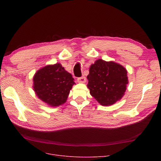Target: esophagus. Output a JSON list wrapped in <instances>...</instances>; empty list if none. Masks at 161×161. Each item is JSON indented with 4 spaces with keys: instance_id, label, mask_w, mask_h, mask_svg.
Wrapping results in <instances>:
<instances>
[{
    "instance_id": "1",
    "label": "esophagus",
    "mask_w": 161,
    "mask_h": 161,
    "mask_svg": "<svg viewBox=\"0 0 161 161\" xmlns=\"http://www.w3.org/2000/svg\"><path fill=\"white\" fill-rule=\"evenodd\" d=\"M78 81L79 83H85L86 81V78L85 76H82V77L78 78Z\"/></svg>"
}]
</instances>
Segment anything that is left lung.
Masks as SVG:
<instances>
[{
	"label": "left lung",
	"mask_w": 161,
	"mask_h": 161,
	"mask_svg": "<svg viewBox=\"0 0 161 161\" xmlns=\"http://www.w3.org/2000/svg\"><path fill=\"white\" fill-rule=\"evenodd\" d=\"M87 78L91 95L104 106L121 100L129 83L127 71L122 65L100 58L91 65Z\"/></svg>",
	"instance_id": "obj_1"
}]
</instances>
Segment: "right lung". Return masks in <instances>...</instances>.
<instances>
[{
    "instance_id": "1",
    "label": "right lung",
    "mask_w": 161,
    "mask_h": 161,
    "mask_svg": "<svg viewBox=\"0 0 161 161\" xmlns=\"http://www.w3.org/2000/svg\"><path fill=\"white\" fill-rule=\"evenodd\" d=\"M72 75L60 63L47 65L39 69L33 77V89L37 97L52 107L66 103L75 84Z\"/></svg>"
}]
</instances>
